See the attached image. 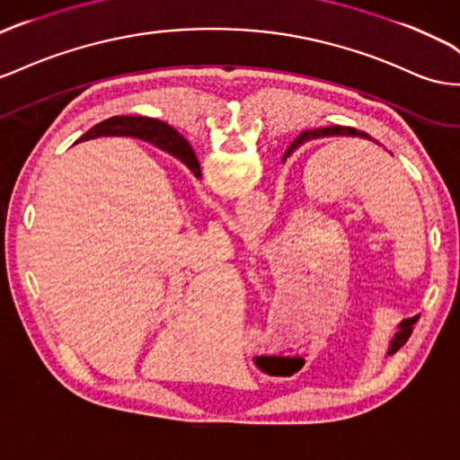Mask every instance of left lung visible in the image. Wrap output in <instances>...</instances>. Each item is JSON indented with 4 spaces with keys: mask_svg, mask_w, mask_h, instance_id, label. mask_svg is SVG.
<instances>
[{
    "mask_svg": "<svg viewBox=\"0 0 460 460\" xmlns=\"http://www.w3.org/2000/svg\"><path fill=\"white\" fill-rule=\"evenodd\" d=\"M323 137H364V139H369V135L364 133V131H358V129H354V128H341V126L305 131V133H302L300 137H297V139L292 143V148H288L287 155H290L296 146H300V145H304V143H307V141H312V139H323ZM416 321H418V315L408 317V319L401 321L399 331H396L394 339L391 341L387 354H394V352L399 350L401 346L408 341V337H411V332H412V325H414Z\"/></svg>",
    "mask_w": 460,
    "mask_h": 460,
    "instance_id": "8db88e82",
    "label": "left lung"
}]
</instances>
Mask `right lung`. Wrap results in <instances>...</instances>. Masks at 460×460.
I'll return each mask as SVG.
<instances>
[{"mask_svg": "<svg viewBox=\"0 0 460 460\" xmlns=\"http://www.w3.org/2000/svg\"><path fill=\"white\" fill-rule=\"evenodd\" d=\"M116 135L118 137H123V135H128V137H137L156 145L158 148H164V151L176 155L181 163L195 173V178H201V168L199 163H197L190 143L170 126H166L164 121L141 116H114L96 123L84 137H116Z\"/></svg>", "mask_w": 460, "mask_h": 460, "instance_id": "1", "label": "right lung"}]
</instances>
